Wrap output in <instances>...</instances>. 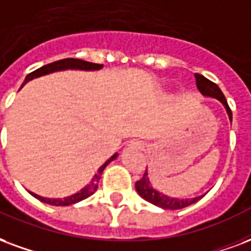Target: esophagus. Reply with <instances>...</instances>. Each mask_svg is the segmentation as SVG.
<instances>
[{
  "label": "esophagus",
  "mask_w": 251,
  "mask_h": 251,
  "mask_svg": "<svg viewBox=\"0 0 251 251\" xmlns=\"http://www.w3.org/2000/svg\"><path fill=\"white\" fill-rule=\"evenodd\" d=\"M133 144H134L135 146H137V148H141V144H140V142H133Z\"/></svg>",
  "instance_id": "esophagus-1"
}]
</instances>
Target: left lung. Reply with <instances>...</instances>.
I'll list each match as a JSON object with an SVG mask.
<instances>
[{"label": "left lung", "mask_w": 251, "mask_h": 251, "mask_svg": "<svg viewBox=\"0 0 251 251\" xmlns=\"http://www.w3.org/2000/svg\"><path fill=\"white\" fill-rule=\"evenodd\" d=\"M196 82L198 90L206 96V97L217 98L218 101L222 103L227 111V116H229V120L231 121L233 116H231V110H230L229 105H227V101L225 98L224 93L221 92V89L215 85L214 82H211L207 78H205L201 74H196ZM135 190L140 194L145 201L150 202L153 205L158 206V207H162V209H166V210H177V209H183L186 206L192 205L194 202H197L198 200H201L203 196L196 197V198H185V200H181V198H173V197L165 196L163 193L157 192L155 189H153L151 183H150V179L148 177V170L144 173V177L141 178L140 181L135 182Z\"/></svg>", "instance_id": "obj_1"}]
</instances>
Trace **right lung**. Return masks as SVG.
Listing matches in <instances>:
<instances>
[{
    "mask_svg": "<svg viewBox=\"0 0 251 251\" xmlns=\"http://www.w3.org/2000/svg\"><path fill=\"white\" fill-rule=\"evenodd\" d=\"M103 65L100 64H93V62H88V61H82V59L78 58H64V59H59V61H55V62H51V64H48L45 66H42V68L37 69L34 72H31L26 75V78L22 83V86L25 85L26 82H29L30 79L37 78V77H41V75H45V74H50V73H54V72H59V70H68V69H75V70H100ZM117 155L118 154H114V155H111L110 158L107 159L106 162L102 165L101 168L98 169L97 174H94V177L92 178V181L89 185L81 189L78 193H75L73 196L66 197V198H44V197L37 196L34 193H31L30 194L37 200H40L41 202H45L48 205L51 206H69V205H73V203H77V202L82 201L85 198H88L92 194L96 193L98 187V183H100V179H101V174L103 172V169L106 168L107 165L113 161V159L117 158Z\"/></svg>",
    "mask_w": 251,
    "mask_h": 251,
    "instance_id": "1",
    "label": "right lung"
}]
</instances>
